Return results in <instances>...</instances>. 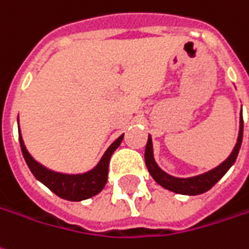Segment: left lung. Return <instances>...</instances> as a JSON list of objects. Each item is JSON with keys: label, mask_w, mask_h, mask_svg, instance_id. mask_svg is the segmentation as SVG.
Listing matches in <instances>:
<instances>
[{"label": "left lung", "mask_w": 249, "mask_h": 249, "mask_svg": "<svg viewBox=\"0 0 249 249\" xmlns=\"http://www.w3.org/2000/svg\"><path fill=\"white\" fill-rule=\"evenodd\" d=\"M243 117H240V131H238L237 143L233 148L231 154L226 158V160L217 166L215 169L210 170L207 173L199 174L195 177H188V178H178V177H173L170 174L165 173L160 169L157 162L154 160L153 153V140L151 136H148L146 144V151H144V160H146V166L148 169L150 174L153 176V178L160 184V187L169 189L176 194H181V195H200L207 192L210 188H213L217 184L225 173L231 169V166L234 163V160L237 158L240 147H241V142H243Z\"/></svg>", "instance_id": "left-lung-1"}]
</instances>
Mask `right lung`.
Segmentation results:
<instances>
[{"label": "right lung", "mask_w": 249, "mask_h": 249, "mask_svg": "<svg viewBox=\"0 0 249 249\" xmlns=\"http://www.w3.org/2000/svg\"><path fill=\"white\" fill-rule=\"evenodd\" d=\"M123 139H124V135H121L116 142L111 143V146L103 154L102 160H99V163L92 170L83 174H64L49 170L45 166H42L39 162L34 160L27 151L23 138L18 132L21 153L31 173L35 176V178L39 180L42 184H45L47 188L57 196H60L65 200H71V202H80L84 199H89L105 188L106 181H107V174H109V162H110L111 154L117 150Z\"/></svg>", "instance_id": "obj_1"}]
</instances>
